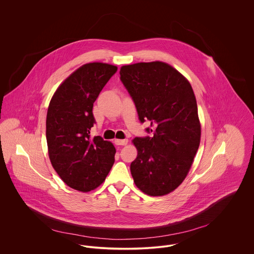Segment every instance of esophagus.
Masks as SVG:
<instances>
[{"label": "esophagus", "mask_w": 254, "mask_h": 254, "mask_svg": "<svg viewBox=\"0 0 254 254\" xmlns=\"http://www.w3.org/2000/svg\"><path fill=\"white\" fill-rule=\"evenodd\" d=\"M114 143H115V145H126L128 144V140L127 139H124V140L116 139V140H114Z\"/></svg>", "instance_id": "esophagus-1"}]
</instances>
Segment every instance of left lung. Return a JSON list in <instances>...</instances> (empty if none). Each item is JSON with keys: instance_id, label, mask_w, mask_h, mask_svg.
Listing matches in <instances>:
<instances>
[{"instance_id": "8db88e82", "label": "left lung", "mask_w": 254, "mask_h": 254, "mask_svg": "<svg viewBox=\"0 0 254 254\" xmlns=\"http://www.w3.org/2000/svg\"><path fill=\"white\" fill-rule=\"evenodd\" d=\"M120 80L131 96L150 136L136 137L137 158L130 170L136 186L151 196L181 185L200 143L197 106L189 81L171 65L139 63L124 65Z\"/></svg>"}]
</instances>
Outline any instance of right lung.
Wrapping results in <instances>:
<instances>
[{
    "label": "right lung",
    "instance_id": "add662e5",
    "mask_svg": "<svg viewBox=\"0 0 254 254\" xmlns=\"http://www.w3.org/2000/svg\"><path fill=\"white\" fill-rule=\"evenodd\" d=\"M117 67L87 64L64 80L53 96L47 113L49 156L62 180L80 191H90L106 180L115 147L100 136L91 138L96 123L93 106Z\"/></svg>",
    "mask_w": 254,
    "mask_h": 254
}]
</instances>
